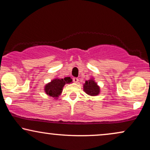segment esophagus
<instances>
[{
    "label": "esophagus",
    "instance_id": "esophagus-1",
    "mask_svg": "<svg viewBox=\"0 0 150 150\" xmlns=\"http://www.w3.org/2000/svg\"><path fill=\"white\" fill-rule=\"evenodd\" d=\"M73 81L74 83H78L79 81V79L76 78V77H74V78H73Z\"/></svg>",
    "mask_w": 150,
    "mask_h": 150
}]
</instances>
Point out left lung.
<instances>
[{
  "mask_svg": "<svg viewBox=\"0 0 150 150\" xmlns=\"http://www.w3.org/2000/svg\"><path fill=\"white\" fill-rule=\"evenodd\" d=\"M84 91L86 92V94L90 96H97L99 93V87L97 86V84L92 79L90 80L86 81L84 86H83Z\"/></svg>",
  "mask_w": 150,
  "mask_h": 150,
  "instance_id": "left-lung-1",
  "label": "left lung"
}]
</instances>
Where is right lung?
Wrapping results in <instances>:
<instances>
[{"label": "right lung", "mask_w": 150, "mask_h": 150, "mask_svg": "<svg viewBox=\"0 0 150 150\" xmlns=\"http://www.w3.org/2000/svg\"><path fill=\"white\" fill-rule=\"evenodd\" d=\"M71 81L72 80L70 77H66V78L61 79H54L51 83L46 85L44 90L48 95L56 98L60 95L62 88L65 83H70Z\"/></svg>", "instance_id": "right-lung-1"}]
</instances>
